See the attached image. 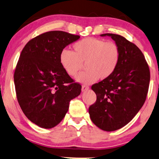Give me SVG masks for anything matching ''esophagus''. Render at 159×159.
Wrapping results in <instances>:
<instances>
[{"mask_svg": "<svg viewBox=\"0 0 159 159\" xmlns=\"http://www.w3.org/2000/svg\"><path fill=\"white\" fill-rule=\"evenodd\" d=\"M89 89V87L88 86H85V85H84V86H82L81 90H82V92H85V91L88 90Z\"/></svg>", "mask_w": 159, "mask_h": 159, "instance_id": "esophagus-1", "label": "esophagus"}]
</instances>
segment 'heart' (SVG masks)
Returning <instances> with one entry per match:
<instances>
[{"label": "heart", "mask_w": 159, "mask_h": 159, "mask_svg": "<svg viewBox=\"0 0 159 159\" xmlns=\"http://www.w3.org/2000/svg\"><path fill=\"white\" fill-rule=\"evenodd\" d=\"M73 50H62L60 62L65 73L72 77L79 73L85 63L86 70L76 78V81L82 84H89L99 78H110L120 61L119 48L112 41L87 38L76 42Z\"/></svg>", "instance_id": "b5f03b06"}]
</instances>
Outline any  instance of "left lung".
I'll use <instances>...</instances> for the list:
<instances>
[{"label":"left lung","instance_id":"left-lung-1","mask_svg":"<svg viewBox=\"0 0 159 159\" xmlns=\"http://www.w3.org/2000/svg\"><path fill=\"white\" fill-rule=\"evenodd\" d=\"M109 36L120 49V61L111 77L95 84L92 89L97 101L89 108L92 121L101 129L122 128L136 116L145 102L150 83V70L139 48L121 35Z\"/></svg>","mask_w":159,"mask_h":159}]
</instances>
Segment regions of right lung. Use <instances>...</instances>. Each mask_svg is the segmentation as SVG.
<instances>
[{"instance_id": "right-lung-1", "label": "right lung", "mask_w": 159, "mask_h": 159, "mask_svg": "<svg viewBox=\"0 0 159 159\" xmlns=\"http://www.w3.org/2000/svg\"><path fill=\"white\" fill-rule=\"evenodd\" d=\"M79 35L49 31L27 43L21 52L14 75L16 97L28 119L44 129L60 124L71 99L81 94V86L65 73L60 54Z\"/></svg>"}]
</instances>
